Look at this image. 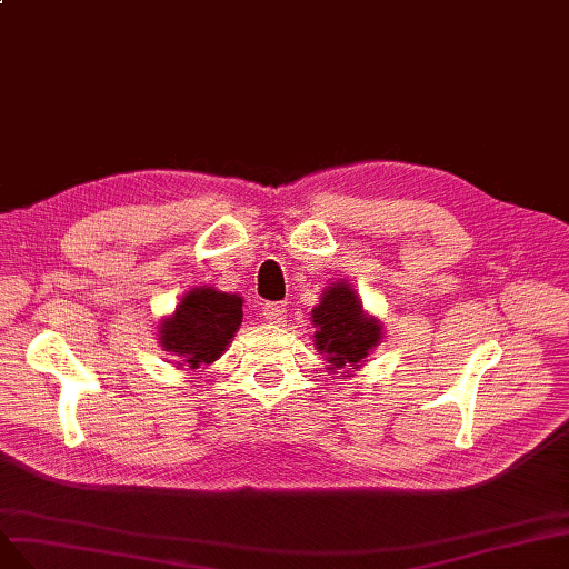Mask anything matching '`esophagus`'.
Returning a JSON list of instances; mask_svg holds the SVG:
<instances>
[{"instance_id":"obj_1","label":"esophagus","mask_w":569,"mask_h":569,"mask_svg":"<svg viewBox=\"0 0 569 569\" xmlns=\"http://www.w3.org/2000/svg\"><path fill=\"white\" fill-rule=\"evenodd\" d=\"M286 302H267L264 307H262V315H264V319L267 321H271V323H283L286 321Z\"/></svg>"}]
</instances>
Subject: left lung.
<instances>
[{"label": "left lung", "mask_w": 569, "mask_h": 569, "mask_svg": "<svg viewBox=\"0 0 569 569\" xmlns=\"http://www.w3.org/2000/svg\"><path fill=\"white\" fill-rule=\"evenodd\" d=\"M317 348L329 355L331 369L357 367L369 350L381 340V327L367 319L355 290L346 283H333L312 310Z\"/></svg>", "instance_id": "obj_1"}]
</instances>
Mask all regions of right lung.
I'll list each match as a JSON object with an SVG mask.
<instances>
[{"instance_id":"add662e5","label":"right lung","mask_w":569,"mask_h":569,"mask_svg":"<svg viewBox=\"0 0 569 569\" xmlns=\"http://www.w3.org/2000/svg\"><path fill=\"white\" fill-rule=\"evenodd\" d=\"M242 321V300L214 288H192L161 323V348L186 357L190 369L212 365Z\"/></svg>"}]
</instances>
